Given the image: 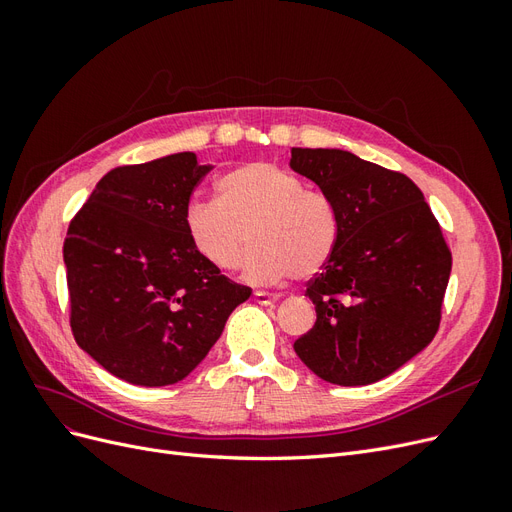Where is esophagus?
<instances>
[{"mask_svg":"<svg viewBox=\"0 0 512 512\" xmlns=\"http://www.w3.org/2000/svg\"><path fill=\"white\" fill-rule=\"evenodd\" d=\"M254 301H256L258 305H273V303L280 301V297H277V294H271V292L256 290V292H254Z\"/></svg>","mask_w":512,"mask_h":512,"instance_id":"esophagus-1","label":"esophagus"}]
</instances>
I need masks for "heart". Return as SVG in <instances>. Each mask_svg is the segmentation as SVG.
Here are the masks:
<instances>
[{
    "mask_svg": "<svg viewBox=\"0 0 512 512\" xmlns=\"http://www.w3.org/2000/svg\"><path fill=\"white\" fill-rule=\"evenodd\" d=\"M183 226L198 256L220 271L239 267L252 284H277L288 277L309 280L335 252L339 224L331 200L305 190V183L273 162H252L218 181V203L194 200Z\"/></svg>",
    "mask_w": 512,
    "mask_h": 512,
    "instance_id": "b5f03b06",
    "label": "heart"
}]
</instances>
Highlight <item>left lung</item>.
I'll list each match as a JSON object with an SVG mask.
<instances>
[{"label":"left lung","instance_id":"1","mask_svg":"<svg viewBox=\"0 0 512 512\" xmlns=\"http://www.w3.org/2000/svg\"><path fill=\"white\" fill-rule=\"evenodd\" d=\"M290 168L318 185L339 224L333 256L305 290L316 322L294 352L331 384L378 382L438 333L451 250L406 175L342 149L292 147Z\"/></svg>","mask_w":512,"mask_h":512}]
</instances>
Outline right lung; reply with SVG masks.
I'll return each instance as SVG.
<instances>
[{"instance_id": "right-lung-1", "label": "right lung", "mask_w": 512, "mask_h": 512, "mask_svg": "<svg viewBox=\"0 0 512 512\" xmlns=\"http://www.w3.org/2000/svg\"><path fill=\"white\" fill-rule=\"evenodd\" d=\"M211 168L192 151L113 168L70 222L64 262L74 339L130 384L183 380L252 294L200 258L183 226Z\"/></svg>"}]
</instances>
